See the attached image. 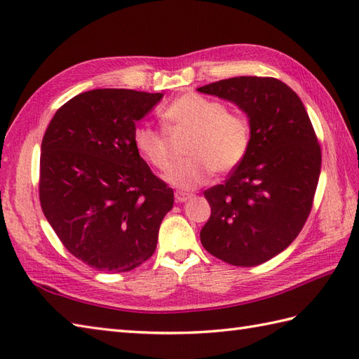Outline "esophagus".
I'll return each mask as SVG.
<instances>
[{
	"label": "esophagus",
	"mask_w": 359,
	"mask_h": 359,
	"mask_svg": "<svg viewBox=\"0 0 359 359\" xmlns=\"http://www.w3.org/2000/svg\"><path fill=\"white\" fill-rule=\"evenodd\" d=\"M174 197H175V202H187V201H189L193 197V194L191 193H184V191H175V194H174Z\"/></svg>",
	"instance_id": "esophagus-1"
}]
</instances>
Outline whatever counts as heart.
<instances>
[{
    "label": "heart",
    "mask_w": 359,
    "mask_h": 359,
    "mask_svg": "<svg viewBox=\"0 0 359 359\" xmlns=\"http://www.w3.org/2000/svg\"><path fill=\"white\" fill-rule=\"evenodd\" d=\"M163 120L170 131L191 133L187 156L168 175L172 185L193 189L208 180L212 171L226 174L247 157L251 144V125L247 116L226 111V106L199 94H185L168 104ZM133 142L139 154L160 171L171 168V147L165 133L151 125L134 129Z\"/></svg>",
    "instance_id": "obj_1"
}]
</instances>
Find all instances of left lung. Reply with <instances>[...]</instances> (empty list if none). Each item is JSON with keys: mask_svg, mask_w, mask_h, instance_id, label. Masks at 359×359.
I'll use <instances>...</instances> for the list:
<instances>
[{"mask_svg": "<svg viewBox=\"0 0 359 359\" xmlns=\"http://www.w3.org/2000/svg\"><path fill=\"white\" fill-rule=\"evenodd\" d=\"M238 104L251 125L247 157L224 185L203 193L211 216L201 231L210 255L255 266L284 251L311 211L321 147L301 98L273 77H234L197 89Z\"/></svg>", "mask_w": 359, "mask_h": 359, "instance_id": "obj_1", "label": "left lung"}]
</instances>
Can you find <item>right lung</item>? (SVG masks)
I'll use <instances>...</instances> for the list:
<instances>
[{
	"instance_id": "add662e5",
	"label": "right lung",
	"mask_w": 359,
	"mask_h": 359,
	"mask_svg": "<svg viewBox=\"0 0 359 359\" xmlns=\"http://www.w3.org/2000/svg\"><path fill=\"white\" fill-rule=\"evenodd\" d=\"M163 94L93 89L60 108L46 129L40 202L72 256L98 271L125 273L157 245L174 193L133 142L135 123Z\"/></svg>"
}]
</instances>
